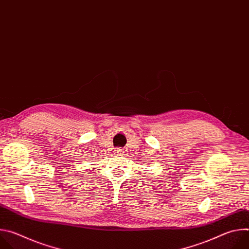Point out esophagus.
<instances>
[{"label": "esophagus", "mask_w": 249, "mask_h": 249, "mask_svg": "<svg viewBox=\"0 0 249 249\" xmlns=\"http://www.w3.org/2000/svg\"><path fill=\"white\" fill-rule=\"evenodd\" d=\"M124 151L125 150H123V149H116V154H118V155H123L124 154Z\"/></svg>", "instance_id": "obj_1"}]
</instances>
